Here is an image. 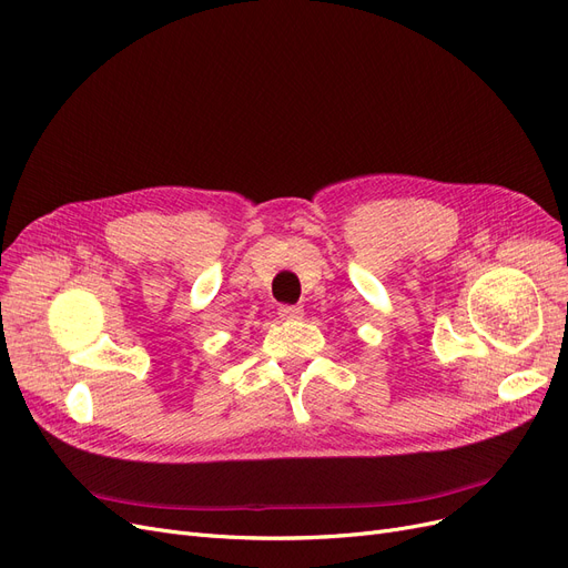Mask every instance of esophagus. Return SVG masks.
<instances>
[{"label":"esophagus","mask_w":568,"mask_h":568,"mask_svg":"<svg viewBox=\"0 0 568 568\" xmlns=\"http://www.w3.org/2000/svg\"><path fill=\"white\" fill-rule=\"evenodd\" d=\"M280 316H282V320H288V322L301 320L303 307H298V305H282L280 307Z\"/></svg>","instance_id":"1"}]
</instances>
